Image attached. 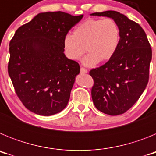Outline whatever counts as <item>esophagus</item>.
Returning a JSON list of instances; mask_svg holds the SVG:
<instances>
[{"instance_id":"obj_1","label":"esophagus","mask_w":156,"mask_h":156,"mask_svg":"<svg viewBox=\"0 0 156 156\" xmlns=\"http://www.w3.org/2000/svg\"><path fill=\"white\" fill-rule=\"evenodd\" d=\"M80 73H87V70L85 68H83V67H81Z\"/></svg>"}]
</instances>
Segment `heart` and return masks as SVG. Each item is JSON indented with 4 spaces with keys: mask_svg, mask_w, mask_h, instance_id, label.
I'll list each match as a JSON object with an SVG mask.
<instances>
[{
    "mask_svg": "<svg viewBox=\"0 0 156 156\" xmlns=\"http://www.w3.org/2000/svg\"><path fill=\"white\" fill-rule=\"evenodd\" d=\"M119 39L120 30L113 19H90L77 26L73 35L65 36L63 44L66 56L72 60H78L85 51L88 52L83 63L93 66L98 62H105L113 57Z\"/></svg>",
    "mask_w": 156,
    "mask_h": 156,
    "instance_id": "heart-1",
    "label": "heart"
}]
</instances>
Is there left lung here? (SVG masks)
I'll list each match as a JSON object with an SVG mask.
<instances>
[{
  "instance_id": "obj_1",
  "label": "left lung",
  "mask_w": 156,
  "mask_h": 156,
  "mask_svg": "<svg viewBox=\"0 0 156 156\" xmlns=\"http://www.w3.org/2000/svg\"><path fill=\"white\" fill-rule=\"evenodd\" d=\"M90 15L112 18L120 30L113 57L89 73L94 83L91 96L95 107L105 114L121 115L136 103L148 84L151 48L141 27L124 15L115 11Z\"/></svg>"
}]
</instances>
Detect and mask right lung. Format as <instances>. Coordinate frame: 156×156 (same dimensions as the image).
<instances>
[{"label":"right lung","mask_w":156,"mask_h":156,"mask_svg":"<svg viewBox=\"0 0 156 156\" xmlns=\"http://www.w3.org/2000/svg\"><path fill=\"white\" fill-rule=\"evenodd\" d=\"M83 15L43 12L16 30L9 44L8 74L27 109L41 115L66 107L80 65L64 54L65 36Z\"/></svg>","instance_id":"right-lung-1"}]
</instances>
